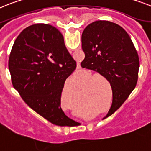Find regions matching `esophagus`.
I'll return each mask as SVG.
<instances>
[{"label": "esophagus", "instance_id": "obj_1", "mask_svg": "<svg viewBox=\"0 0 151 151\" xmlns=\"http://www.w3.org/2000/svg\"><path fill=\"white\" fill-rule=\"evenodd\" d=\"M78 68H80V65H78Z\"/></svg>", "mask_w": 151, "mask_h": 151}]
</instances>
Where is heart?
<instances>
[{
  "label": "heart",
  "mask_w": 151,
  "mask_h": 151,
  "mask_svg": "<svg viewBox=\"0 0 151 151\" xmlns=\"http://www.w3.org/2000/svg\"><path fill=\"white\" fill-rule=\"evenodd\" d=\"M92 75L90 74L88 77L80 82L81 87H83L84 85L87 83L82 89L83 99L87 104L83 110L89 111L90 113L99 110V112H101L109 104L108 86L104 81L101 79L98 81L99 78H93L90 81ZM61 101L62 104L72 112L76 113L81 110L80 94L73 79H69L65 82L62 93ZM111 104H109L107 108L108 110L111 108Z\"/></svg>",
  "instance_id": "heart-1"
}]
</instances>
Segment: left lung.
Masks as SVG:
<instances>
[{"instance_id":"left-lung-1","label":"left lung","mask_w":151,"mask_h":151,"mask_svg":"<svg viewBox=\"0 0 151 151\" xmlns=\"http://www.w3.org/2000/svg\"><path fill=\"white\" fill-rule=\"evenodd\" d=\"M85 59L82 68L95 71L110 82L113 99L105 118L118 110L134 89L140 66L138 54L131 37L117 24L97 20L82 34Z\"/></svg>"}]
</instances>
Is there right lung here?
Listing matches in <instances>:
<instances>
[{
	"instance_id": "1",
	"label": "right lung",
	"mask_w": 151,
	"mask_h": 151,
	"mask_svg": "<svg viewBox=\"0 0 151 151\" xmlns=\"http://www.w3.org/2000/svg\"><path fill=\"white\" fill-rule=\"evenodd\" d=\"M8 67L13 86L29 108L56 125L74 123L60 105L65 81L76 62L56 27L37 24L24 29L14 41Z\"/></svg>"
}]
</instances>
